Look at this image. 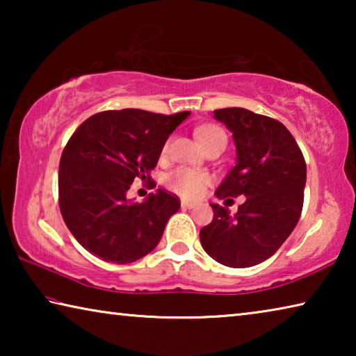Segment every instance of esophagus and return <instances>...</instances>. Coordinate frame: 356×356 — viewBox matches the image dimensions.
I'll list each match as a JSON object with an SVG mask.
<instances>
[{
	"instance_id": "obj_1",
	"label": "esophagus",
	"mask_w": 356,
	"mask_h": 356,
	"mask_svg": "<svg viewBox=\"0 0 356 356\" xmlns=\"http://www.w3.org/2000/svg\"><path fill=\"white\" fill-rule=\"evenodd\" d=\"M196 204L190 201H182V209H195Z\"/></svg>"
}]
</instances>
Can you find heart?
Returning a JSON list of instances; mask_svg holds the SVG:
<instances>
[{
    "label": "heart",
    "instance_id": "1",
    "mask_svg": "<svg viewBox=\"0 0 356 356\" xmlns=\"http://www.w3.org/2000/svg\"><path fill=\"white\" fill-rule=\"evenodd\" d=\"M196 136L204 147L220 140L227 141L225 130L213 124L202 125V127L197 129ZM210 182H212V179H210L207 172L191 170V168L185 166L177 168V170H174L171 174H168L166 177V185L170 186L174 193H177L179 196L185 197V200H196V197H200L202 193L206 191Z\"/></svg>",
    "mask_w": 356,
    "mask_h": 356
}]
</instances>
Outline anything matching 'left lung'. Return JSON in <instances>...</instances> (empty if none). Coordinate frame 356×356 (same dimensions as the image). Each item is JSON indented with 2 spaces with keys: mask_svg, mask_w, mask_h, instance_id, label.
<instances>
[{
  "mask_svg": "<svg viewBox=\"0 0 356 356\" xmlns=\"http://www.w3.org/2000/svg\"><path fill=\"white\" fill-rule=\"evenodd\" d=\"M232 131L237 163L216 188L220 200L245 196L237 213L210 204L213 220L200 232L207 254L226 267H252L272 257L291 236L303 209L306 163L280 120L245 108L215 110Z\"/></svg>",
  "mask_w": 356,
  "mask_h": 356,
  "instance_id": "1",
  "label": "left lung"
}]
</instances>
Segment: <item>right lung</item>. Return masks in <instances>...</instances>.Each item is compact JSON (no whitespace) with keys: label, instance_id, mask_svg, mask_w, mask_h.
I'll list each match as a JSON object with an SVG mask.
<instances>
[{"label":"right lung","instance_id":"right-lung-1","mask_svg":"<svg viewBox=\"0 0 356 356\" xmlns=\"http://www.w3.org/2000/svg\"><path fill=\"white\" fill-rule=\"evenodd\" d=\"M188 116L125 108L94 114L75 130L59 161V209L84 250L102 261L130 264L159 245L180 209L179 197L156 190L134 202L127 191L134 180H150L166 140Z\"/></svg>","mask_w":356,"mask_h":356}]
</instances>
